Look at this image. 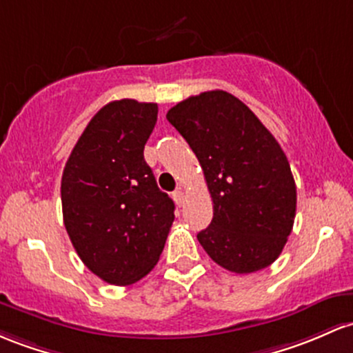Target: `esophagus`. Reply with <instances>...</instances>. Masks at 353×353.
I'll list each match as a JSON object with an SVG mask.
<instances>
[{"label":"esophagus","mask_w":353,"mask_h":353,"mask_svg":"<svg viewBox=\"0 0 353 353\" xmlns=\"http://www.w3.org/2000/svg\"><path fill=\"white\" fill-rule=\"evenodd\" d=\"M172 197H174V201H176V204L177 206H183V203H184V192H183V189H176V191L172 192Z\"/></svg>","instance_id":"1"}]
</instances>
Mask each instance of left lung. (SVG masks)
<instances>
[{
    "label": "left lung",
    "mask_w": 353,
    "mask_h": 353,
    "mask_svg": "<svg viewBox=\"0 0 353 353\" xmlns=\"http://www.w3.org/2000/svg\"><path fill=\"white\" fill-rule=\"evenodd\" d=\"M168 120L196 154L212 197V221L197 234L214 263L254 273L274 261L295 223L296 185L276 139L224 90L189 97Z\"/></svg>",
    "instance_id": "obj_1"
}]
</instances>
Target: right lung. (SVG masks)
Returning a JSON list of instances; mask_svg holds the SVG:
<instances>
[{
    "label": "right lung",
    "mask_w": 353,
    "mask_h": 353,
    "mask_svg": "<svg viewBox=\"0 0 353 353\" xmlns=\"http://www.w3.org/2000/svg\"><path fill=\"white\" fill-rule=\"evenodd\" d=\"M156 122L157 103H107L85 127L61 176L70 241L83 265L110 285L144 278L172 226V199L144 159Z\"/></svg>",
    "instance_id": "1"
}]
</instances>
